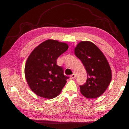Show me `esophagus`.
Instances as JSON below:
<instances>
[{
    "instance_id": "esophagus-1",
    "label": "esophagus",
    "mask_w": 129,
    "mask_h": 129,
    "mask_svg": "<svg viewBox=\"0 0 129 129\" xmlns=\"http://www.w3.org/2000/svg\"><path fill=\"white\" fill-rule=\"evenodd\" d=\"M75 77H76V75H75V74H73L70 75V79H71L75 78Z\"/></svg>"
}]
</instances>
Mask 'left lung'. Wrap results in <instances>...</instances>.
<instances>
[{
  "label": "left lung",
  "instance_id": "obj_1",
  "mask_svg": "<svg viewBox=\"0 0 129 129\" xmlns=\"http://www.w3.org/2000/svg\"><path fill=\"white\" fill-rule=\"evenodd\" d=\"M75 55L82 61L87 72L85 83L80 85L82 94L86 98L101 96L111 80V71L102 51L92 42L82 41L75 48Z\"/></svg>",
  "mask_w": 129,
  "mask_h": 129
}]
</instances>
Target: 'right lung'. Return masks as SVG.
<instances>
[{"label": "right lung", "instance_id": "right-lung-1", "mask_svg": "<svg viewBox=\"0 0 129 129\" xmlns=\"http://www.w3.org/2000/svg\"><path fill=\"white\" fill-rule=\"evenodd\" d=\"M68 45L55 40H47L29 55L25 65L26 81L33 91L39 96L52 99L58 96L69 77L56 64L59 56Z\"/></svg>", "mask_w": 129, "mask_h": 129}]
</instances>
